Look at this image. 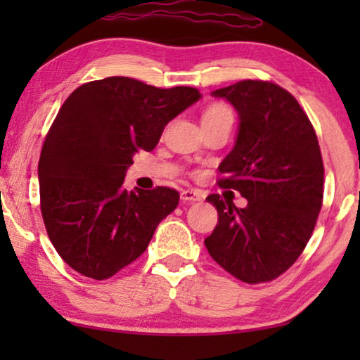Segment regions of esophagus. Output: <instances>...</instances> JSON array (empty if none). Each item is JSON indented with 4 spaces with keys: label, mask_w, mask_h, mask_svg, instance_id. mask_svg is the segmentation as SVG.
<instances>
[{
    "label": "esophagus",
    "mask_w": 360,
    "mask_h": 360,
    "mask_svg": "<svg viewBox=\"0 0 360 360\" xmlns=\"http://www.w3.org/2000/svg\"><path fill=\"white\" fill-rule=\"evenodd\" d=\"M180 198L184 201H188V203H195V201L203 200V193L200 190H193V188H186L181 190Z\"/></svg>",
    "instance_id": "obj_1"
}]
</instances>
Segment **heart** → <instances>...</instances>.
<instances>
[{
  "label": "heart",
  "instance_id": "b5f03b06",
  "mask_svg": "<svg viewBox=\"0 0 360 360\" xmlns=\"http://www.w3.org/2000/svg\"><path fill=\"white\" fill-rule=\"evenodd\" d=\"M203 117H233V112L224 105H213L206 110Z\"/></svg>",
  "mask_w": 360,
  "mask_h": 360
}]
</instances>
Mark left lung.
<instances>
[{"label": "left lung", "mask_w": 360, "mask_h": 360, "mask_svg": "<svg viewBox=\"0 0 360 360\" xmlns=\"http://www.w3.org/2000/svg\"><path fill=\"white\" fill-rule=\"evenodd\" d=\"M239 116L233 150L219 164V186L248 200L210 195L218 224L205 245L211 257L245 283L277 278L311 238L323 203L324 167L318 137L298 101L270 82L244 80L211 93Z\"/></svg>", "instance_id": "1"}]
</instances>
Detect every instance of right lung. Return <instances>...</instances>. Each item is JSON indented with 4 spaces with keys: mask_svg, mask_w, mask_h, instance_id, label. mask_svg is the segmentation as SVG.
<instances>
[{
    "mask_svg": "<svg viewBox=\"0 0 360 360\" xmlns=\"http://www.w3.org/2000/svg\"><path fill=\"white\" fill-rule=\"evenodd\" d=\"M201 98L196 88L162 90L127 77L78 86L63 103L39 159L49 239L78 274L110 278L139 257L179 191L126 190L136 152H150L169 121Z\"/></svg>",
    "mask_w": 360,
    "mask_h": 360,
    "instance_id": "obj_1",
    "label": "right lung"
}]
</instances>
